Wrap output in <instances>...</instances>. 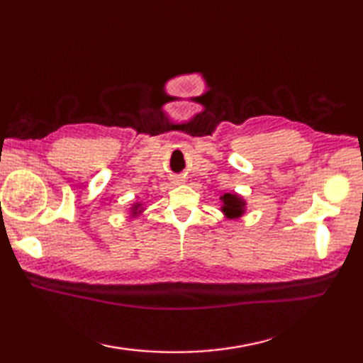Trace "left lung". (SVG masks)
Here are the masks:
<instances>
[{"mask_svg": "<svg viewBox=\"0 0 363 363\" xmlns=\"http://www.w3.org/2000/svg\"><path fill=\"white\" fill-rule=\"evenodd\" d=\"M221 199V212L225 213V217L229 220H237L243 217L246 211V201L237 194H225L220 196Z\"/></svg>", "mask_w": 363, "mask_h": 363, "instance_id": "8db88e82", "label": "left lung"}]
</instances>
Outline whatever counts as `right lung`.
Instances as JSON below:
<instances>
[{
  "label": "right lung",
  "mask_w": 363,
  "mask_h": 363,
  "mask_svg": "<svg viewBox=\"0 0 363 363\" xmlns=\"http://www.w3.org/2000/svg\"><path fill=\"white\" fill-rule=\"evenodd\" d=\"M129 211H130V217H138V215H140L145 209H143V204L138 201V203H134L133 207H129Z\"/></svg>",
  "instance_id": "add662e5"
}]
</instances>
